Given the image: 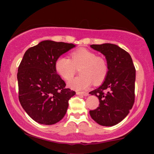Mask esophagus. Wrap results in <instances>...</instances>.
<instances>
[{
	"mask_svg": "<svg viewBox=\"0 0 154 154\" xmlns=\"http://www.w3.org/2000/svg\"><path fill=\"white\" fill-rule=\"evenodd\" d=\"M77 95H84V96H88V92H77Z\"/></svg>",
	"mask_w": 154,
	"mask_h": 154,
	"instance_id": "1",
	"label": "esophagus"
}]
</instances>
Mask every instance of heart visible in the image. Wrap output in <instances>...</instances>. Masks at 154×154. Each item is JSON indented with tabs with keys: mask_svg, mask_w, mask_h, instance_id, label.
Listing matches in <instances>:
<instances>
[{
	"mask_svg": "<svg viewBox=\"0 0 154 154\" xmlns=\"http://www.w3.org/2000/svg\"><path fill=\"white\" fill-rule=\"evenodd\" d=\"M80 68L79 77L69 81L68 86L75 91H82L91 85L101 83L106 77L108 63L103 58L97 56L93 51L79 48L72 51L70 59L59 56L55 61L56 73L64 80L69 79L74 74L76 68Z\"/></svg>",
	"mask_w": 154,
	"mask_h": 154,
	"instance_id": "heart-1",
	"label": "heart"
}]
</instances>
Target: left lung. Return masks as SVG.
Masks as SVG:
<instances>
[{
    "label": "left lung",
    "mask_w": 154,
    "mask_h": 154,
    "mask_svg": "<svg viewBox=\"0 0 154 154\" xmlns=\"http://www.w3.org/2000/svg\"><path fill=\"white\" fill-rule=\"evenodd\" d=\"M91 47L105 56L109 70L103 84L89 93L100 102L90 115L98 125L114 126L128 116L134 104L135 68L130 55L118 45L104 43Z\"/></svg>",
    "instance_id": "obj_1"
}]
</instances>
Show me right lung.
<instances>
[{
	"instance_id": "obj_1",
	"label": "right lung",
	"mask_w": 154,
	"mask_h": 154,
	"mask_svg": "<svg viewBox=\"0 0 154 154\" xmlns=\"http://www.w3.org/2000/svg\"><path fill=\"white\" fill-rule=\"evenodd\" d=\"M75 45L44 40L24 54L17 73L19 100L26 114L38 123L51 125L66 114L69 100L76 94L56 73L55 61Z\"/></svg>"
}]
</instances>
